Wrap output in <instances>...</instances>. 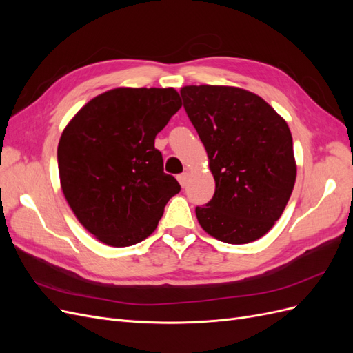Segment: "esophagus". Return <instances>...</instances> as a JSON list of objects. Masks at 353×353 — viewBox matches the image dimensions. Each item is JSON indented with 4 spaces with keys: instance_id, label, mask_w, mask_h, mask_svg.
<instances>
[{
    "instance_id": "34e87169",
    "label": "esophagus",
    "mask_w": 353,
    "mask_h": 353,
    "mask_svg": "<svg viewBox=\"0 0 353 353\" xmlns=\"http://www.w3.org/2000/svg\"><path fill=\"white\" fill-rule=\"evenodd\" d=\"M178 181H179V184H181V187H185L187 185V181H188V174L185 172V174H181V175H178Z\"/></svg>"
}]
</instances>
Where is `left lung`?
<instances>
[{
  "mask_svg": "<svg viewBox=\"0 0 353 353\" xmlns=\"http://www.w3.org/2000/svg\"><path fill=\"white\" fill-rule=\"evenodd\" d=\"M179 92L215 178L212 200L196 208L200 227L230 244L263 237L283 215L296 183L290 128L248 90L187 85Z\"/></svg>",
  "mask_w": 353,
  "mask_h": 353,
  "instance_id": "8db88e82",
  "label": "left lung"
}]
</instances>
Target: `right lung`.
Masks as SVG:
<instances>
[{
	"label": "right lung",
	"instance_id": "add662e5",
	"mask_svg": "<svg viewBox=\"0 0 353 353\" xmlns=\"http://www.w3.org/2000/svg\"><path fill=\"white\" fill-rule=\"evenodd\" d=\"M175 88L105 91L90 100L61 132V191L81 225L112 248H128L156 230L179 193L163 172L154 138L179 109Z\"/></svg>",
	"mask_w": 353,
	"mask_h": 353
}]
</instances>
